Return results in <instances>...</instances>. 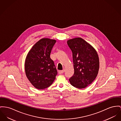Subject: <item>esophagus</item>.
I'll list each match as a JSON object with an SVG mask.
<instances>
[{
	"label": "esophagus",
	"mask_w": 121,
	"mask_h": 121,
	"mask_svg": "<svg viewBox=\"0 0 121 121\" xmlns=\"http://www.w3.org/2000/svg\"><path fill=\"white\" fill-rule=\"evenodd\" d=\"M65 69H63L62 70H60V71H59V74H61V73H64Z\"/></svg>",
	"instance_id": "1"
}]
</instances>
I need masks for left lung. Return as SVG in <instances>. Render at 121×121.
<instances>
[{"instance_id":"8db88e82","label":"left lung","mask_w":121,"mask_h":121,"mask_svg":"<svg viewBox=\"0 0 121 121\" xmlns=\"http://www.w3.org/2000/svg\"><path fill=\"white\" fill-rule=\"evenodd\" d=\"M67 44L73 52L74 73L69 79L72 85L84 89L96 78L99 59L95 49L81 38L68 40Z\"/></svg>"}]
</instances>
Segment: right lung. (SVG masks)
Wrapping results in <instances>:
<instances>
[{
    "mask_svg": "<svg viewBox=\"0 0 121 121\" xmlns=\"http://www.w3.org/2000/svg\"><path fill=\"white\" fill-rule=\"evenodd\" d=\"M56 43V40L42 39L33 46L26 57V74L36 89H46L56 79V68L50 57L51 50Z\"/></svg>",
    "mask_w": 121,
    "mask_h": 121,
    "instance_id": "right-lung-1",
    "label": "right lung"
}]
</instances>
